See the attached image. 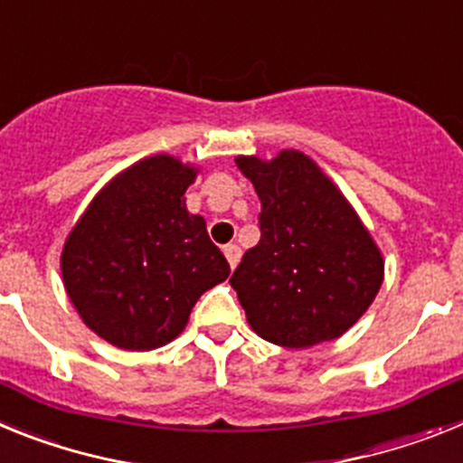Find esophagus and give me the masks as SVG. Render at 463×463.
Listing matches in <instances>:
<instances>
[{"mask_svg":"<svg viewBox=\"0 0 463 463\" xmlns=\"http://www.w3.org/2000/svg\"><path fill=\"white\" fill-rule=\"evenodd\" d=\"M224 257H227V261H229V267L232 269H236V264H239V260H241V248L239 245H227V248H224Z\"/></svg>","mask_w":463,"mask_h":463,"instance_id":"1","label":"esophagus"}]
</instances>
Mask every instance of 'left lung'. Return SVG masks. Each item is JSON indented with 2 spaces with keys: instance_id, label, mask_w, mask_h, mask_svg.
<instances>
[{
  "instance_id": "left-lung-1",
  "label": "left lung",
  "mask_w": 463,
  "mask_h": 463,
  "mask_svg": "<svg viewBox=\"0 0 463 463\" xmlns=\"http://www.w3.org/2000/svg\"><path fill=\"white\" fill-rule=\"evenodd\" d=\"M261 202V239L232 276L248 325L282 347L343 336L373 304L384 278L378 243L315 159L280 150L239 155Z\"/></svg>"
}]
</instances>
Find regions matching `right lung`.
Listing matches in <instances>:
<instances>
[{
	"label": "right lung",
	"mask_w": 463,
	"mask_h": 463,
	"mask_svg": "<svg viewBox=\"0 0 463 463\" xmlns=\"http://www.w3.org/2000/svg\"><path fill=\"white\" fill-rule=\"evenodd\" d=\"M199 169L143 157L101 187L64 241L60 269L80 320L122 350H155L185 329L196 298L229 264L185 206Z\"/></svg>",
	"instance_id": "add662e5"
}]
</instances>
